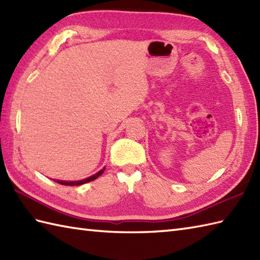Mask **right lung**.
<instances>
[{
  "instance_id": "right-lung-1",
  "label": "right lung",
  "mask_w": 260,
  "mask_h": 260,
  "mask_svg": "<svg viewBox=\"0 0 260 260\" xmlns=\"http://www.w3.org/2000/svg\"><path fill=\"white\" fill-rule=\"evenodd\" d=\"M104 170L105 169H103V170H101L99 171L98 173H96L95 175H91L90 178H87V179H85V180H80V181H59V180H54L57 182V183H60V184H62V185H71V186H74V185H81V184H84V183H87V182H90V181H93V180H96L99 175H102L103 173H104Z\"/></svg>"
}]
</instances>
